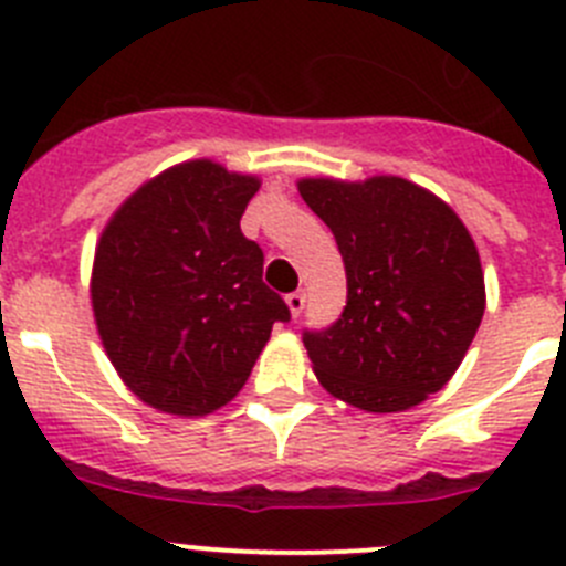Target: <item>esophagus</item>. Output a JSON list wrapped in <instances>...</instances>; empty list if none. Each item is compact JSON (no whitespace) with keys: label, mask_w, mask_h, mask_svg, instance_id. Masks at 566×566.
<instances>
[{"label":"esophagus","mask_w":566,"mask_h":566,"mask_svg":"<svg viewBox=\"0 0 566 566\" xmlns=\"http://www.w3.org/2000/svg\"><path fill=\"white\" fill-rule=\"evenodd\" d=\"M286 306H289V312H292V317H300V312L306 308V294L303 292L286 294Z\"/></svg>","instance_id":"obj_1"}]
</instances>
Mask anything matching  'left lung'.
<instances>
[{"label":"left lung","mask_w":566,"mask_h":566,"mask_svg":"<svg viewBox=\"0 0 566 566\" xmlns=\"http://www.w3.org/2000/svg\"><path fill=\"white\" fill-rule=\"evenodd\" d=\"M303 201L332 229L348 300L306 332L314 374L359 411H408L457 374L484 314L476 243L444 201L397 175L303 178Z\"/></svg>","instance_id":"8db88e82"}]
</instances>
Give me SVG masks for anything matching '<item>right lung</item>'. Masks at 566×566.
Masks as SVG:
<instances>
[{"label":"right lung","mask_w":566,"mask_h":566,"mask_svg":"<svg viewBox=\"0 0 566 566\" xmlns=\"http://www.w3.org/2000/svg\"><path fill=\"white\" fill-rule=\"evenodd\" d=\"M254 175L198 158L135 189L104 227L90 297L98 337L142 402L207 417L247 385L274 323L292 314L263 283L240 218Z\"/></svg>","instance_id":"1"}]
</instances>
